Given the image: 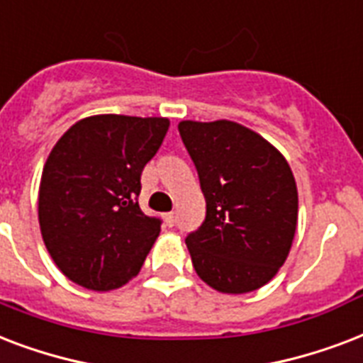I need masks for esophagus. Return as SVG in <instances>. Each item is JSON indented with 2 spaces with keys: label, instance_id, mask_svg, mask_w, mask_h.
<instances>
[{
  "label": "esophagus",
  "instance_id": "obj_1",
  "mask_svg": "<svg viewBox=\"0 0 363 363\" xmlns=\"http://www.w3.org/2000/svg\"><path fill=\"white\" fill-rule=\"evenodd\" d=\"M164 221H167L168 225L172 227V225H174V221H176V213H174V212H168V213H164Z\"/></svg>",
  "mask_w": 363,
  "mask_h": 363
}]
</instances>
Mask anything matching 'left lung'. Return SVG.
Instances as JSON below:
<instances>
[{
    "label": "left lung",
    "mask_w": 363,
    "mask_h": 363,
    "mask_svg": "<svg viewBox=\"0 0 363 363\" xmlns=\"http://www.w3.org/2000/svg\"><path fill=\"white\" fill-rule=\"evenodd\" d=\"M178 130L206 199V218L185 238L196 274L221 294L259 289L296 237L299 201L288 161L233 121H182Z\"/></svg>",
    "instance_id": "obj_1"
}]
</instances>
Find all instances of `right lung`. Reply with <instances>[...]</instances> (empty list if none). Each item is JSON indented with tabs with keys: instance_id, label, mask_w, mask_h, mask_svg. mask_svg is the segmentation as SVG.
Instances as JSON below:
<instances>
[{
	"instance_id": "right-lung-1",
	"label": "right lung",
	"mask_w": 363,
	"mask_h": 363,
	"mask_svg": "<svg viewBox=\"0 0 363 363\" xmlns=\"http://www.w3.org/2000/svg\"><path fill=\"white\" fill-rule=\"evenodd\" d=\"M168 126L167 117L92 115L69 126L49 153L39 229L72 282L109 291L140 272L161 233V220L140 210V178Z\"/></svg>"
}]
</instances>
